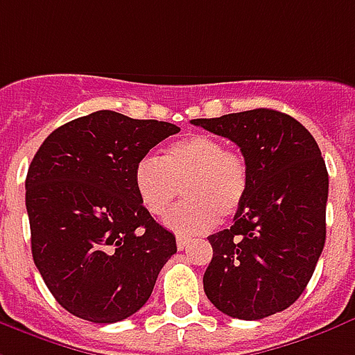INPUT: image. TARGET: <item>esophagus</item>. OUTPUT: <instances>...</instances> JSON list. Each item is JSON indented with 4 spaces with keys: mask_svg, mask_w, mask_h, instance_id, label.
<instances>
[{
    "mask_svg": "<svg viewBox=\"0 0 355 355\" xmlns=\"http://www.w3.org/2000/svg\"><path fill=\"white\" fill-rule=\"evenodd\" d=\"M188 244H190V237H186V235H177L178 250H184Z\"/></svg>",
    "mask_w": 355,
    "mask_h": 355,
    "instance_id": "obj_1",
    "label": "esophagus"
}]
</instances>
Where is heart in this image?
<instances>
[{
    "instance_id": "1",
    "label": "heart",
    "mask_w": 355,
    "mask_h": 355,
    "mask_svg": "<svg viewBox=\"0 0 355 355\" xmlns=\"http://www.w3.org/2000/svg\"><path fill=\"white\" fill-rule=\"evenodd\" d=\"M137 198L152 216H164L180 193L184 203L165 224L178 233H201L241 209L248 190V164L212 135L171 143L164 157L144 156L133 171Z\"/></svg>"
}]
</instances>
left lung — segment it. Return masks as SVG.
Returning <instances> with one entry per match:
<instances>
[{"label":"left lung","instance_id":"obj_1","mask_svg":"<svg viewBox=\"0 0 355 355\" xmlns=\"http://www.w3.org/2000/svg\"><path fill=\"white\" fill-rule=\"evenodd\" d=\"M237 144L248 190L230 230L209 237L207 297L239 320L286 311L303 293L325 244L329 177L322 152L295 118L272 109L196 118Z\"/></svg>","mask_w":355,"mask_h":355}]
</instances>
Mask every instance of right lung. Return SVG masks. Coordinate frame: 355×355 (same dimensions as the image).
I'll list each match as a JSON object with an SVG mask.
<instances>
[{
    "mask_svg": "<svg viewBox=\"0 0 355 355\" xmlns=\"http://www.w3.org/2000/svg\"><path fill=\"white\" fill-rule=\"evenodd\" d=\"M180 128L97 111L44 139L26 177L31 254L44 284L73 316L130 318L177 252L175 235L146 212L133 171Z\"/></svg>",
    "mask_w": 355,
    "mask_h": 355,
    "instance_id": "obj_1",
    "label": "right lung"
}]
</instances>
